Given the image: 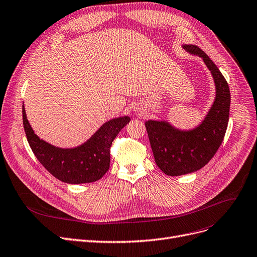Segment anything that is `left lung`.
Masks as SVG:
<instances>
[{
    "label": "left lung",
    "instance_id": "1",
    "mask_svg": "<svg viewBox=\"0 0 257 257\" xmlns=\"http://www.w3.org/2000/svg\"><path fill=\"white\" fill-rule=\"evenodd\" d=\"M183 49L201 57L211 71L216 97L203 121L193 130H179L164 120H147L145 127L156 163L167 176H181L205 166L220 147L229 122L231 94L223 75L197 45Z\"/></svg>",
    "mask_w": 257,
    "mask_h": 257
}]
</instances>
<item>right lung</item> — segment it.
<instances>
[{
	"label": "right lung",
	"mask_w": 257,
	"mask_h": 257,
	"mask_svg": "<svg viewBox=\"0 0 257 257\" xmlns=\"http://www.w3.org/2000/svg\"><path fill=\"white\" fill-rule=\"evenodd\" d=\"M23 127L34 155L45 169L65 183L80 184L99 180L110 167V147L118 132L130 121L129 116L113 118L82 145L63 149L55 147L35 135L22 108Z\"/></svg>",
	"instance_id": "obj_1"
}]
</instances>
